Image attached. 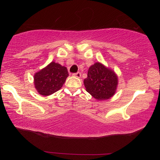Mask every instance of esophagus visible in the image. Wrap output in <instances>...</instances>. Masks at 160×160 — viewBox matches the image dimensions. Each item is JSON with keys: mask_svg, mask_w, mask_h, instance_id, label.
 Returning <instances> with one entry per match:
<instances>
[{"mask_svg": "<svg viewBox=\"0 0 160 160\" xmlns=\"http://www.w3.org/2000/svg\"><path fill=\"white\" fill-rule=\"evenodd\" d=\"M73 76H75V77H76V78H80V76H81V73H80V72H77V73H73Z\"/></svg>", "mask_w": 160, "mask_h": 160, "instance_id": "obj_1", "label": "esophagus"}]
</instances>
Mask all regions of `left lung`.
Listing matches in <instances>:
<instances>
[{"mask_svg": "<svg viewBox=\"0 0 160 160\" xmlns=\"http://www.w3.org/2000/svg\"><path fill=\"white\" fill-rule=\"evenodd\" d=\"M118 80L113 70L100 62H96L88 70L84 80L86 91L98 100L109 99L117 89Z\"/></svg>", "mask_w": 160, "mask_h": 160, "instance_id": "1", "label": "left lung"}]
</instances>
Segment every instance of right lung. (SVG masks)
<instances>
[{"label":"right lung","instance_id":"1","mask_svg":"<svg viewBox=\"0 0 160 160\" xmlns=\"http://www.w3.org/2000/svg\"><path fill=\"white\" fill-rule=\"evenodd\" d=\"M69 76L67 69L55 62L35 73L34 86L39 94L47 96L61 89Z\"/></svg>","mask_w":160,"mask_h":160}]
</instances>
